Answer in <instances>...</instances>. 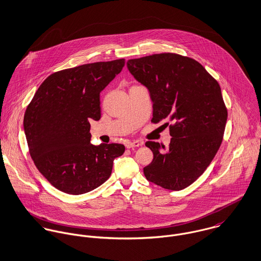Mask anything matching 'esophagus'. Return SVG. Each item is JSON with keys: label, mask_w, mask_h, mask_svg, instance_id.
<instances>
[{"label": "esophagus", "mask_w": 261, "mask_h": 261, "mask_svg": "<svg viewBox=\"0 0 261 261\" xmlns=\"http://www.w3.org/2000/svg\"><path fill=\"white\" fill-rule=\"evenodd\" d=\"M141 145H142V144H141L140 142L134 141V142H127L126 145H125V147H126L127 149H133V148H138V147H140Z\"/></svg>", "instance_id": "34e87169"}]
</instances>
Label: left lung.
Segmentation results:
<instances>
[{
    "instance_id": "obj_1",
    "label": "left lung",
    "mask_w": 261,
    "mask_h": 261,
    "mask_svg": "<svg viewBox=\"0 0 261 261\" xmlns=\"http://www.w3.org/2000/svg\"><path fill=\"white\" fill-rule=\"evenodd\" d=\"M126 65L149 90L151 121L172 122L168 149L146 143L153 159L144 174L164 189L183 190L205 172L221 146L227 110L219 83L198 61L174 53L130 59Z\"/></svg>"
}]
</instances>
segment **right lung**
I'll return each instance as SVG.
<instances>
[{
	"mask_svg": "<svg viewBox=\"0 0 261 261\" xmlns=\"http://www.w3.org/2000/svg\"><path fill=\"white\" fill-rule=\"evenodd\" d=\"M124 59L95 62L48 76L24 115V132L39 172L56 189L80 195L103 184L120 144H90L89 121L99 120L100 92L124 66Z\"/></svg>",
	"mask_w": 261,
	"mask_h": 261,
	"instance_id": "add662e5",
	"label": "right lung"
}]
</instances>
